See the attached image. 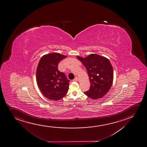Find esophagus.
<instances>
[{
    "mask_svg": "<svg viewBox=\"0 0 147 147\" xmlns=\"http://www.w3.org/2000/svg\"><path fill=\"white\" fill-rule=\"evenodd\" d=\"M73 81H74V82H77V81H78V78L77 77H76V78L73 80Z\"/></svg>",
    "mask_w": 147,
    "mask_h": 147,
    "instance_id": "34e87169",
    "label": "esophagus"
}]
</instances>
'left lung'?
Masks as SVG:
<instances>
[{
    "label": "left lung",
    "mask_w": 147,
    "mask_h": 147,
    "mask_svg": "<svg viewBox=\"0 0 147 147\" xmlns=\"http://www.w3.org/2000/svg\"><path fill=\"white\" fill-rule=\"evenodd\" d=\"M77 58L86 67L90 78V88L84 94L92 99L103 97L110 90L113 82V69L110 61L96 54L86 58Z\"/></svg>",
    "instance_id": "left-lung-1"
}]
</instances>
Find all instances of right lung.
Masks as SVG:
<instances>
[{"instance_id":"add662e5","label":"right lung","mask_w":147,"mask_h":147,"mask_svg":"<svg viewBox=\"0 0 147 147\" xmlns=\"http://www.w3.org/2000/svg\"><path fill=\"white\" fill-rule=\"evenodd\" d=\"M65 57L59 53H51L43 55L39 61L36 74L37 85L48 99L61 100L68 92L70 80L58 69L59 63Z\"/></svg>"}]
</instances>
